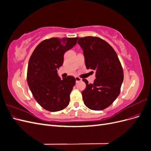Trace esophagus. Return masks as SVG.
<instances>
[{
    "mask_svg": "<svg viewBox=\"0 0 151 151\" xmlns=\"http://www.w3.org/2000/svg\"><path fill=\"white\" fill-rule=\"evenodd\" d=\"M75 78H76V82H79V81H82L81 78H80V77H75Z\"/></svg>",
    "mask_w": 151,
    "mask_h": 151,
    "instance_id": "1",
    "label": "esophagus"
}]
</instances>
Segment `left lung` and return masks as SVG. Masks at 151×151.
<instances>
[{
	"mask_svg": "<svg viewBox=\"0 0 151 151\" xmlns=\"http://www.w3.org/2000/svg\"><path fill=\"white\" fill-rule=\"evenodd\" d=\"M77 43L83 50L87 69L96 71L94 83L83 79L86 84L82 92L84 103L92 110H103L120 94L123 81L120 61L111 45L99 37L79 38Z\"/></svg>",
	"mask_w": 151,
	"mask_h": 151,
	"instance_id": "1",
	"label": "left lung"
}]
</instances>
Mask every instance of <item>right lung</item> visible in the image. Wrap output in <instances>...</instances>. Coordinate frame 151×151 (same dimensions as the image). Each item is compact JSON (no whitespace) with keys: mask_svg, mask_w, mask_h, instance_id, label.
Segmentation results:
<instances>
[{"mask_svg":"<svg viewBox=\"0 0 151 151\" xmlns=\"http://www.w3.org/2000/svg\"><path fill=\"white\" fill-rule=\"evenodd\" d=\"M77 39L45 40L36 47L29 58L27 82L36 101L47 111H61L69 104L76 79L68 76L61 79L57 70L63 64V55L75 46Z\"/></svg>","mask_w":151,"mask_h":151,"instance_id":"1","label":"right lung"}]
</instances>
